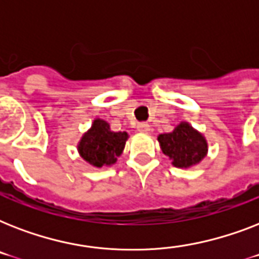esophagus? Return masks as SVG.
Masks as SVG:
<instances>
[{
    "instance_id": "34e87169",
    "label": "esophagus",
    "mask_w": 259,
    "mask_h": 259,
    "mask_svg": "<svg viewBox=\"0 0 259 259\" xmlns=\"http://www.w3.org/2000/svg\"><path fill=\"white\" fill-rule=\"evenodd\" d=\"M138 132H142V133H149L150 132V126L149 123H146V122H140L137 125Z\"/></svg>"
}]
</instances>
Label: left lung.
<instances>
[{
	"label": "left lung",
	"mask_w": 259,
	"mask_h": 259,
	"mask_svg": "<svg viewBox=\"0 0 259 259\" xmlns=\"http://www.w3.org/2000/svg\"><path fill=\"white\" fill-rule=\"evenodd\" d=\"M158 142L162 153L168 156L173 165L179 168L195 165L207 153L204 137L185 122L177 126L172 133L160 134Z\"/></svg>",
	"instance_id": "obj_1"
}]
</instances>
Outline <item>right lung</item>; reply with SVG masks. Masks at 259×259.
Segmentation results:
<instances>
[{"mask_svg": "<svg viewBox=\"0 0 259 259\" xmlns=\"http://www.w3.org/2000/svg\"><path fill=\"white\" fill-rule=\"evenodd\" d=\"M127 137L126 132H111L107 122L95 119L79 144V153L94 166L111 165L122 153Z\"/></svg>", "mask_w": 259, "mask_h": 259, "instance_id": "1", "label": "right lung"}]
</instances>
